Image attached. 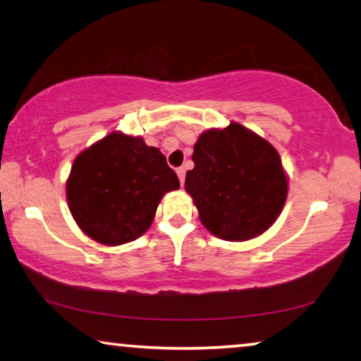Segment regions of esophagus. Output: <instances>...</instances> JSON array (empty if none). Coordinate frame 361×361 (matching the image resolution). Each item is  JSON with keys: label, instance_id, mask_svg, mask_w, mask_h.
Listing matches in <instances>:
<instances>
[{"label": "esophagus", "instance_id": "esophagus-1", "mask_svg": "<svg viewBox=\"0 0 361 361\" xmlns=\"http://www.w3.org/2000/svg\"><path fill=\"white\" fill-rule=\"evenodd\" d=\"M176 175H178V178H180V183H181V185H185V178H186V169H185V167H180V169H176Z\"/></svg>", "mask_w": 361, "mask_h": 361}]
</instances>
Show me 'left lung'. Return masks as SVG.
<instances>
[{
	"label": "left lung",
	"mask_w": 361,
	"mask_h": 361,
	"mask_svg": "<svg viewBox=\"0 0 361 361\" xmlns=\"http://www.w3.org/2000/svg\"><path fill=\"white\" fill-rule=\"evenodd\" d=\"M185 188L213 235L248 240L264 232L283 209L288 181L271 143L232 122L199 137Z\"/></svg>",
	"instance_id": "1"
}]
</instances>
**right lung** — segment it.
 <instances>
[{
	"mask_svg": "<svg viewBox=\"0 0 361 361\" xmlns=\"http://www.w3.org/2000/svg\"><path fill=\"white\" fill-rule=\"evenodd\" d=\"M178 188L161 151L140 137L113 132L76 157L66 199L85 234L121 245L146 232L164 194Z\"/></svg>",
	"mask_w": 361,
	"mask_h": 361,
	"instance_id": "right-lung-1",
	"label": "right lung"
}]
</instances>
